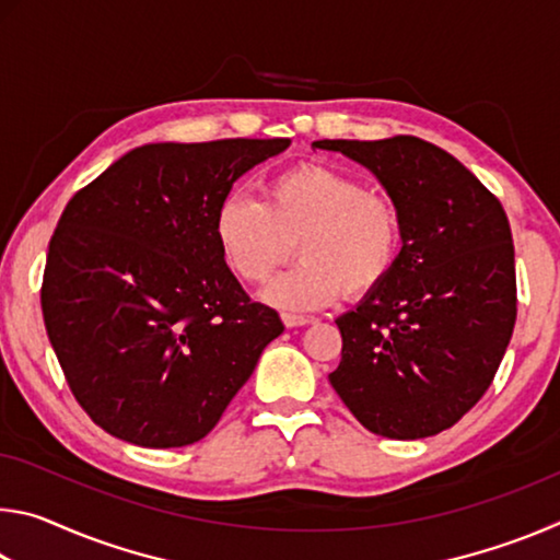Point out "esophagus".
Wrapping results in <instances>:
<instances>
[{
    "mask_svg": "<svg viewBox=\"0 0 560 560\" xmlns=\"http://www.w3.org/2000/svg\"><path fill=\"white\" fill-rule=\"evenodd\" d=\"M281 320H283V326H287V328H299V326H308L314 318L296 316V314H281Z\"/></svg>",
    "mask_w": 560,
    "mask_h": 560,
    "instance_id": "esophagus-1",
    "label": "esophagus"
}]
</instances>
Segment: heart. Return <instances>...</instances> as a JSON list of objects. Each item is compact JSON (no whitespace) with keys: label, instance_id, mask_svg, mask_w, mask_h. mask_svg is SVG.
Here are the masks:
<instances>
[{"label":"heart","instance_id":"b5f03b06","mask_svg":"<svg viewBox=\"0 0 560 560\" xmlns=\"http://www.w3.org/2000/svg\"><path fill=\"white\" fill-rule=\"evenodd\" d=\"M214 240L236 277L264 283L289 257L299 261L264 299L287 311H314L340 291L363 296L387 279L400 254L395 205L328 165H296L273 175L264 200L230 189L214 212Z\"/></svg>","mask_w":560,"mask_h":560}]
</instances>
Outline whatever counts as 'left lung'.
Wrapping results in <instances>:
<instances>
[{"label":"left lung","mask_w":560,"mask_h":560,"mask_svg":"<svg viewBox=\"0 0 560 560\" xmlns=\"http://www.w3.org/2000/svg\"><path fill=\"white\" fill-rule=\"evenodd\" d=\"M314 148L371 170L402 230L387 279L336 318L343 350L328 381L365 430L432 438L479 402L514 334L504 207L457 158L415 136L316 140Z\"/></svg>","instance_id":"8db88e82"}]
</instances>
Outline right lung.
<instances>
[{"mask_svg": "<svg viewBox=\"0 0 560 560\" xmlns=\"http://www.w3.org/2000/svg\"><path fill=\"white\" fill-rule=\"evenodd\" d=\"M291 140L150 143L66 205L49 242L42 311L75 400L138 447L202 440L281 336L214 240V212L246 170Z\"/></svg>", "mask_w": 560, "mask_h": 560, "instance_id": "1", "label": "right lung"}]
</instances>
